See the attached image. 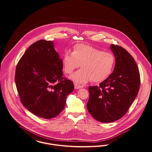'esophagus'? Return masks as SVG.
Here are the masks:
<instances>
[{
    "instance_id": "obj_1",
    "label": "esophagus",
    "mask_w": 152,
    "mask_h": 152,
    "mask_svg": "<svg viewBox=\"0 0 152 152\" xmlns=\"http://www.w3.org/2000/svg\"><path fill=\"white\" fill-rule=\"evenodd\" d=\"M83 87V86H82V85H80L78 84H77V83H75L74 84V88L75 89H80V88H82Z\"/></svg>"
}]
</instances>
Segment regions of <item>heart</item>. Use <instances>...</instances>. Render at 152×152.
Masks as SVG:
<instances>
[{"mask_svg":"<svg viewBox=\"0 0 152 152\" xmlns=\"http://www.w3.org/2000/svg\"><path fill=\"white\" fill-rule=\"evenodd\" d=\"M115 57L110 52L85 44H76L73 52H66L62 58L64 72L71 74L81 64L82 69L70 76L75 83L100 82L111 74L115 65Z\"/></svg>","mask_w":152,"mask_h":152,"instance_id":"obj_1","label":"heart"}]
</instances>
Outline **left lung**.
<instances>
[{
	"mask_svg": "<svg viewBox=\"0 0 152 152\" xmlns=\"http://www.w3.org/2000/svg\"><path fill=\"white\" fill-rule=\"evenodd\" d=\"M115 65L111 74L99 86H89L87 108L97 121L110 123L123 117L137 97L140 86L138 67L132 55L111 44Z\"/></svg>",
	"mask_w": 152,
	"mask_h": 152,
	"instance_id": "1",
	"label": "left lung"
}]
</instances>
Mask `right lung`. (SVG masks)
<instances>
[{
	"label": "right lung",
	"mask_w": 152,
	"mask_h": 152,
	"mask_svg": "<svg viewBox=\"0 0 152 152\" xmlns=\"http://www.w3.org/2000/svg\"><path fill=\"white\" fill-rule=\"evenodd\" d=\"M62 69L52 41H37L25 51L16 67L15 82L20 101L29 111L51 119L63 111L74 86L63 78Z\"/></svg>",
	"instance_id": "add662e5"
}]
</instances>
